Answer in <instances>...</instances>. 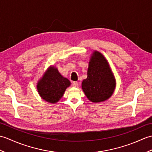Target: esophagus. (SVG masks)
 Returning a JSON list of instances; mask_svg holds the SVG:
<instances>
[{
    "label": "esophagus",
    "instance_id": "obj_1",
    "mask_svg": "<svg viewBox=\"0 0 152 152\" xmlns=\"http://www.w3.org/2000/svg\"><path fill=\"white\" fill-rule=\"evenodd\" d=\"M72 85L73 87H77L78 86V83L77 82H72Z\"/></svg>",
    "mask_w": 152,
    "mask_h": 152
}]
</instances>
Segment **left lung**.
<instances>
[{
  "instance_id": "obj_1",
  "label": "left lung",
  "mask_w": 152,
  "mask_h": 152,
  "mask_svg": "<svg viewBox=\"0 0 152 152\" xmlns=\"http://www.w3.org/2000/svg\"><path fill=\"white\" fill-rule=\"evenodd\" d=\"M115 88V80L107 60L95 51L90 58L88 77L82 83L86 96L93 102H103L112 95Z\"/></svg>"
}]
</instances>
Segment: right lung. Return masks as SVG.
Segmentation results:
<instances>
[{
    "label": "right lung",
    "mask_w": 152,
    "mask_h": 152,
    "mask_svg": "<svg viewBox=\"0 0 152 152\" xmlns=\"http://www.w3.org/2000/svg\"><path fill=\"white\" fill-rule=\"evenodd\" d=\"M70 82L64 78L54 66H50L37 83V90L40 96L50 103H56L62 97Z\"/></svg>",
    "instance_id": "add662e5"
}]
</instances>
